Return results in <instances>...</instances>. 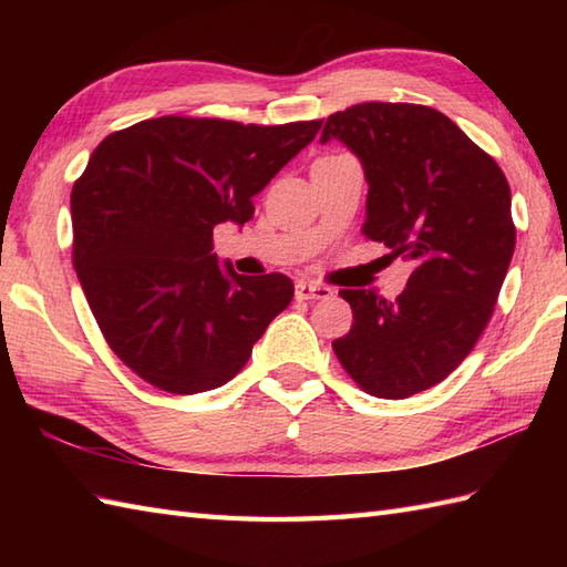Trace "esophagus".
Here are the masks:
<instances>
[{
	"instance_id": "1",
	"label": "esophagus",
	"mask_w": 567,
	"mask_h": 567,
	"mask_svg": "<svg viewBox=\"0 0 567 567\" xmlns=\"http://www.w3.org/2000/svg\"><path fill=\"white\" fill-rule=\"evenodd\" d=\"M295 292L299 299H329L333 297V290L327 285H317V282H309V280H299Z\"/></svg>"
}]
</instances>
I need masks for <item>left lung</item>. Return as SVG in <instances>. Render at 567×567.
I'll list each match as a JSON object with an SVG mask.
<instances>
[{"instance_id":"obj_1","label":"left lung","mask_w":567,"mask_h":567,"mask_svg":"<svg viewBox=\"0 0 567 567\" xmlns=\"http://www.w3.org/2000/svg\"><path fill=\"white\" fill-rule=\"evenodd\" d=\"M363 165V236L414 262L406 290H341L353 327L333 351L360 388L404 400L445 380L473 351L514 256L512 192L499 165L449 116L365 102L327 118Z\"/></svg>"}]
</instances>
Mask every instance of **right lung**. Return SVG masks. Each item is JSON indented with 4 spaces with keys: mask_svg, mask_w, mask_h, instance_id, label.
<instances>
[{
    "mask_svg": "<svg viewBox=\"0 0 567 567\" xmlns=\"http://www.w3.org/2000/svg\"><path fill=\"white\" fill-rule=\"evenodd\" d=\"M321 122L256 126L161 116L106 136L72 187V262L112 351L173 394L238 375L292 302L287 275H238L214 226H244L252 197Z\"/></svg>",
    "mask_w": 567,
    "mask_h": 567,
    "instance_id": "1",
    "label": "right lung"
}]
</instances>
